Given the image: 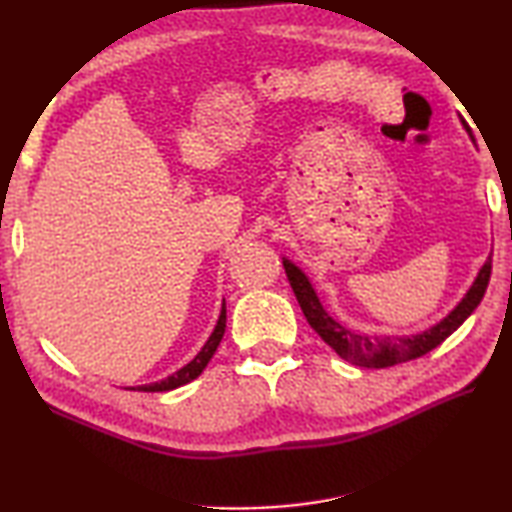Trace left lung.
<instances>
[{"label":"left lung","mask_w":512,"mask_h":512,"mask_svg":"<svg viewBox=\"0 0 512 512\" xmlns=\"http://www.w3.org/2000/svg\"><path fill=\"white\" fill-rule=\"evenodd\" d=\"M284 271H287L289 284L293 293H296V300L302 314L307 318V323L314 327V332L329 345V348L339 354L341 359L352 363V366L388 368L397 366V363L424 357V354L438 348L449 334L456 332V329L465 323V318L479 307V302L485 296V289H488L492 273V255L488 257V262L483 264L479 275H476L472 289L467 291V296L461 302H458V307L452 314L445 320H440L436 327L415 336H366L350 332V329L336 323V320L323 309L305 273H302L298 266H293L284 259Z\"/></svg>","instance_id":"left-lung-1"}]
</instances>
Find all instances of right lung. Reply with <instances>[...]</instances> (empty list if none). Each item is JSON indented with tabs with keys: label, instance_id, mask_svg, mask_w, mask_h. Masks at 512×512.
<instances>
[{
	"label": "right lung",
	"instance_id": "add662e5",
	"mask_svg": "<svg viewBox=\"0 0 512 512\" xmlns=\"http://www.w3.org/2000/svg\"><path fill=\"white\" fill-rule=\"evenodd\" d=\"M223 334H225V302H223L219 323H216L212 336H210V339H207V343L203 345V350L196 354V359L189 361L187 366L180 368L178 372H173V375L167 377V379L155 381V384H149V386H137V391H144V393H162V391H173V388H178V386H183V384H189V381L201 375L207 363H210V359L214 357L216 348H219ZM128 391H135V388H128Z\"/></svg>",
	"mask_w": 512,
	"mask_h": 512
}]
</instances>
